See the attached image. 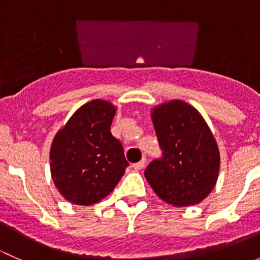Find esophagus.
Here are the masks:
<instances>
[{
    "label": "esophagus",
    "mask_w": 260,
    "mask_h": 260,
    "mask_svg": "<svg viewBox=\"0 0 260 260\" xmlns=\"http://www.w3.org/2000/svg\"><path fill=\"white\" fill-rule=\"evenodd\" d=\"M146 165V158H142L140 162L137 164H133V169L135 170H142Z\"/></svg>",
    "instance_id": "esophagus-1"
}]
</instances>
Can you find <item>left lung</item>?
<instances>
[{"instance_id": "8db88e82", "label": "left lung", "mask_w": 260, "mask_h": 260, "mask_svg": "<svg viewBox=\"0 0 260 260\" xmlns=\"http://www.w3.org/2000/svg\"><path fill=\"white\" fill-rule=\"evenodd\" d=\"M151 117L162 157L148 165L147 181L170 205L200 204L219 176L220 153L210 128L203 115L182 101L154 107Z\"/></svg>"}]
</instances>
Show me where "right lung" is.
<instances>
[{
	"instance_id": "1",
	"label": "right lung",
	"mask_w": 260,
	"mask_h": 260,
	"mask_svg": "<svg viewBox=\"0 0 260 260\" xmlns=\"http://www.w3.org/2000/svg\"><path fill=\"white\" fill-rule=\"evenodd\" d=\"M115 112L109 102L94 99L81 106L54 137L51 177L72 204L89 206L101 201L129 166L122 143L111 133Z\"/></svg>"
}]
</instances>
